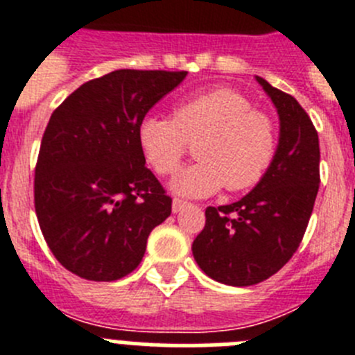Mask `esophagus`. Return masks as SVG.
I'll return each instance as SVG.
<instances>
[{
	"label": "esophagus",
	"mask_w": 355,
	"mask_h": 355,
	"mask_svg": "<svg viewBox=\"0 0 355 355\" xmlns=\"http://www.w3.org/2000/svg\"><path fill=\"white\" fill-rule=\"evenodd\" d=\"M187 206H190V202H187V200H183V199L172 200V211H174V213H180L181 209H184Z\"/></svg>",
	"instance_id": "obj_1"
}]
</instances>
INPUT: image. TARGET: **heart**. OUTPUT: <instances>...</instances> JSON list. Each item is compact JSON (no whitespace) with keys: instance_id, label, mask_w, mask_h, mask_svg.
Here are the masks:
<instances>
[{"instance_id":"1","label":"heart","mask_w":355,"mask_h":355,"mask_svg":"<svg viewBox=\"0 0 355 355\" xmlns=\"http://www.w3.org/2000/svg\"><path fill=\"white\" fill-rule=\"evenodd\" d=\"M137 137L147 163L159 175L180 167L190 142H196L199 162L172 181V190L188 197L211 196L222 187L227 192L249 190L265 175L275 153L272 119L229 89L180 101L172 117L147 115Z\"/></svg>"}]
</instances>
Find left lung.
Here are the masks:
<instances>
[{"label":"left lung","instance_id":"obj_1","mask_svg":"<svg viewBox=\"0 0 355 355\" xmlns=\"http://www.w3.org/2000/svg\"><path fill=\"white\" fill-rule=\"evenodd\" d=\"M281 121L270 167L252 192L227 206L206 208L192 252L200 270L229 286L272 277L299 249L320 187L318 133L293 96L256 78Z\"/></svg>","mask_w":355,"mask_h":355}]
</instances>
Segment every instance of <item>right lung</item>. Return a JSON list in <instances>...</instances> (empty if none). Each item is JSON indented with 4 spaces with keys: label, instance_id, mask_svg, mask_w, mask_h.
<instances>
[{
    "label": "right lung",
    "instance_id": "obj_1",
    "mask_svg": "<svg viewBox=\"0 0 355 355\" xmlns=\"http://www.w3.org/2000/svg\"><path fill=\"white\" fill-rule=\"evenodd\" d=\"M187 71L119 69L76 89L51 114L35 165V213L58 263L87 281L140 265L172 199L146 167L137 130Z\"/></svg>",
    "mask_w": 355,
    "mask_h": 355
}]
</instances>
